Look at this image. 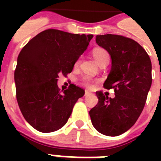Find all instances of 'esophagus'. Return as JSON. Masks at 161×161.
<instances>
[{"label":"esophagus","mask_w":161,"mask_h":161,"mask_svg":"<svg viewBox=\"0 0 161 161\" xmlns=\"http://www.w3.org/2000/svg\"><path fill=\"white\" fill-rule=\"evenodd\" d=\"M91 94H92V93H91L90 92H88V91H85V93H84V96H86V97H87V96H90Z\"/></svg>","instance_id":"esophagus-1"}]
</instances>
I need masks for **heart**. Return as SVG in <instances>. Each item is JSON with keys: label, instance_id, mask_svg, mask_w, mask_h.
Instances as JSON below:
<instances>
[{"label": "heart", "instance_id": "obj_1", "mask_svg": "<svg viewBox=\"0 0 161 161\" xmlns=\"http://www.w3.org/2000/svg\"><path fill=\"white\" fill-rule=\"evenodd\" d=\"M93 55L96 62L98 63L99 66L101 65H107L108 62L110 60V55L106 51L105 49L103 48H95L93 49ZM79 63V60L77 62V63ZM83 84L85 85L88 88H91L93 86V82L91 80V78L89 77H83Z\"/></svg>", "mask_w": 161, "mask_h": 161}]
</instances>
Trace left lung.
<instances>
[{
  "instance_id": "obj_1",
  "label": "left lung",
  "mask_w": 161,
  "mask_h": 161,
  "mask_svg": "<svg viewBox=\"0 0 161 161\" xmlns=\"http://www.w3.org/2000/svg\"><path fill=\"white\" fill-rule=\"evenodd\" d=\"M96 43L111 58V70L103 86L114 88L115 97L96 92L98 103L89 115L97 131L118 136L130 130L142 113L152 83L151 61L133 39L113 34L97 35Z\"/></svg>"
}]
</instances>
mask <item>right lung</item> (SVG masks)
Instances as JSON below:
<instances>
[{"mask_svg":"<svg viewBox=\"0 0 161 161\" xmlns=\"http://www.w3.org/2000/svg\"><path fill=\"white\" fill-rule=\"evenodd\" d=\"M93 37L92 34L48 29L21 49L14 73L16 99L25 119L35 130L53 132L68 122L73 106L85 92L71 84L61 93L58 75L73 71Z\"/></svg>","mask_w":161,"mask_h":161,"instance_id":"add662e5","label":"right lung"}]
</instances>
